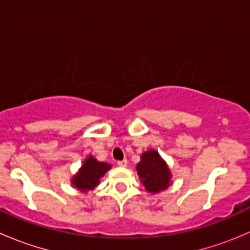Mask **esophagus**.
<instances>
[{
	"label": "esophagus",
	"mask_w": 250,
	"mask_h": 250,
	"mask_svg": "<svg viewBox=\"0 0 250 250\" xmlns=\"http://www.w3.org/2000/svg\"><path fill=\"white\" fill-rule=\"evenodd\" d=\"M127 165H128L127 160H122V161H118V162H117L118 167H127Z\"/></svg>",
	"instance_id": "34e87169"
}]
</instances>
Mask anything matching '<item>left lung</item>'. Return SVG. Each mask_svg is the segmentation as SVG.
<instances>
[{
	"label": "left lung",
	"instance_id": "left-lung-1",
	"mask_svg": "<svg viewBox=\"0 0 250 250\" xmlns=\"http://www.w3.org/2000/svg\"><path fill=\"white\" fill-rule=\"evenodd\" d=\"M140 183L152 195L167 190L172 184V172L167 162L156 150L144 151L135 167Z\"/></svg>",
	"mask_w": 250,
	"mask_h": 250
}]
</instances>
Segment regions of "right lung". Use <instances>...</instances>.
Masks as SVG:
<instances>
[{"label": "right lung", "mask_w": 250, "mask_h": 250, "mask_svg": "<svg viewBox=\"0 0 250 250\" xmlns=\"http://www.w3.org/2000/svg\"><path fill=\"white\" fill-rule=\"evenodd\" d=\"M111 165L106 162H100L97 158L89 155L83 161L78 172L71 178V185L78 191L87 193L100 184V179L111 169Z\"/></svg>", "instance_id": "obj_1"}]
</instances>
